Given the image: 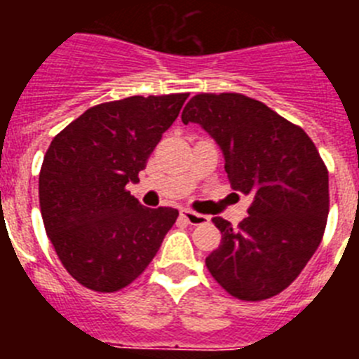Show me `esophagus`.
<instances>
[{"mask_svg":"<svg viewBox=\"0 0 359 359\" xmlns=\"http://www.w3.org/2000/svg\"><path fill=\"white\" fill-rule=\"evenodd\" d=\"M182 217L185 219V221H187V223H189V224H194V226H198V224H207V223H208V217H207V215L198 214V212L189 210V208H185V210H182Z\"/></svg>","mask_w":359,"mask_h":359,"instance_id":"34e87169","label":"esophagus"}]
</instances>
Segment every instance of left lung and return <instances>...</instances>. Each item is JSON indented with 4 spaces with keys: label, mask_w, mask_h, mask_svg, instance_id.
Instances as JSON below:
<instances>
[{
    "label": "left lung",
    "mask_w": 359,
    "mask_h": 359,
    "mask_svg": "<svg viewBox=\"0 0 359 359\" xmlns=\"http://www.w3.org/2000/svg\"><path fill=\"white\" fill-rule=\"evenodd\" d=\"M219 144L233 190L252 194L248 217L231 228L214 217L221 244L208 271L231 297L259 302L282 293L322 243L329 170L300 126L241 93H199L182 113Z\"/></svg>",
    "instance_id": "1"
}]
</instances>
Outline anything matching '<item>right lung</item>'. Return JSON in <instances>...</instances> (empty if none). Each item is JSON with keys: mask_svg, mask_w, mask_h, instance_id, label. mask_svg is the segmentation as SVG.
<instances>
[{"mask_svg": "<svg viewBox=\"0 0 359 359\" xmlns=\"http://www.w3.org/2000/svg\"><path fill=\"white\" fill-rule=\"evenodd\" d=\"M189 93L128 97L84 111L50 144L39 172L44 230L69 275L115 293L144 273L177 210L145 208L128 190Z\"/></svg>", "mask_w": 359, "mask_h": 359, "instance_id": "1", "label": "right lung"}]
</instances>
